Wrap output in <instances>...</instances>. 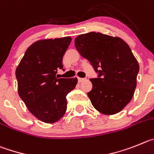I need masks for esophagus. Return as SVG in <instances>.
<instances>
[{"label": "esophagus", "instance_id": "1", "mask_svg": "<svg viewBox=\"0 0 154 154\" xmlns=\"http://www.w3.org/2000/svg\"><path fill=\"white\" fill-rule=\"evenodd\" d=\"M84 80H85L84 78H80V77H78V82L79 83H81L82 81H84Z\"/></svg>", "mask_w": 154, "mask_h": 154}]
</instances>
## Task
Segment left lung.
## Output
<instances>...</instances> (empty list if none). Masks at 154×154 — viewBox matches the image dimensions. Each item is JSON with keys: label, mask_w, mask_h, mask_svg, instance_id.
<instances>
[{"label": "left lung", "mask_w": 154, "mask_h": 154, "mask_svg": "<svg viewBox=\"0 0 154 154\" xmlns=\"http://www.w3.org/2000/svg\"><path fill=\"white\" fill-rule=\"evenodd\" d=\"M75 47L89 60L96 78L87 95L95 109L114 114L131 100L137 86L139 64L128 44L120 37L91 32L75 38Z\"/></svg>", "instance_id": "obj_1"}]
</instances>
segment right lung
<instances>
[{"mask_svg": "<svg viewBox=\"0 0 154 154\" xmlns=\"http://www.w3.org/2000/svg\"><path fill=\"white\" fill-rule=\"evenodd\" d=\"M70 37L38 41L27 49L16 69L18 94L29 111L37 119L51 124L67 110V94L75 88L77 79L58 78L63 56Z\"/></svg>", "mask_w": 154, "mask_h": 154, "instance_id": "right-lung-1", "label": "right lung"}]
</instances>
